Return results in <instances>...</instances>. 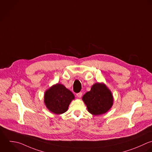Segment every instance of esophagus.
<instances>
[{
	"label": "esophagus",
	"instance_id": "1",
	"mask_svg": "<svg viewBox=\"0 0 152 152\" xmlns=\"http://www.w3.org/2000/svg\"><path fill=\"white\" fill-rule=\"evenodd\" d=\"M76 95H77V96L78 98H81V96H82V92L77 93V94H76Z\"/></svg>",
	"mask_w": 152,
	"mask_h": 152
}]
</instances>
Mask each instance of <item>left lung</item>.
I'll use <instances>...</instances> for the list:
<instances>
[{"label": "left lung", "mask_w": 152, "mask_h": 152, "mask_svg": "<svg viewBox=\"0 0 152 152\" xmlns=\"http://www.w3.org/2000/svg\"><path fill=\"white\" fill-rule=\"evenodd\" d=\"M88 111L94 115L106 113L113 105V96L104 83H96L82 97Z\"/></svg>", "instance_id": "left-lung-1"}]
</instances>
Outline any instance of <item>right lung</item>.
I'll return each instance as SVG.
<instances>
[{
    "label": "right lung",
    "instance_id": "obj_1",
    "mask_svg": "<svg viewBox=\"0 0 152 152\" xmlns=\"http://www.w3.org/2000/svg\"><path fill=\"white\" fill-rule=\"evenodd\" d=\"M75 99L73 93L64 85H54L45 92L44 103L47 109L56 114L66 112L71 101Z\"/></svg>",
    "mask_w": 152,
    "mask_h": 152
}]
</instances>
